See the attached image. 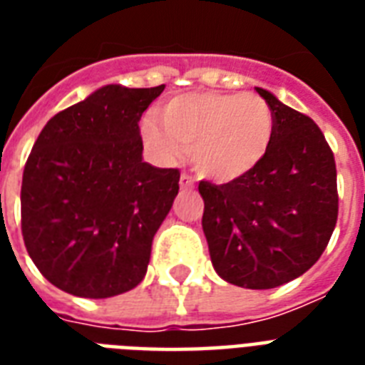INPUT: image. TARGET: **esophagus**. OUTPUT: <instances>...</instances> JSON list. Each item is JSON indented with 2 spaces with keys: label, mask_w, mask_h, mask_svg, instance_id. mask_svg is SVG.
Here are the masks:
<instances>
[{
  "label": "esophagus",
  "mask_w": 365,
  "mask_h": 365,
  "mask_svg": "<svg viewBox=\"0 0 365 365\" xmlns=\"http://www.w3.org/2000/svg\"><path fill=\"white\" fill-rule=\"evenodd\" d=\"M195 182L193 178L187 176V174H182V178H180V187L182 189H193Z\"/></svg>",
  "instance_id": "1"
}]
</instances>
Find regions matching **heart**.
Here are the masks:
<instances>
[{
	"mask_svg": "<svg viewBox=\"0 0 365 365\" xmlns=\"http://www.w3.org/2000/svg\"><path fill=\"white\" fill-rule=\"evenodd\" d=\"M159 119L145 117L140 126L149 153L174 163L191 149L195 168L220 183L254 172L274 140V115L255 94H180L160 106Z\"/></svg>",
	"mask_w": 365,
	"mask_h": 365,
	"instance_id": "b5f03b06",
	"label": "heart"
}]
</instances>
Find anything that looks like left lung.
Here are the masks:
<instances>
[{
	"mask_svg": "<svg viewBox=\"0 0 365 365\" xmlns=\"http://www.w3.org/2000/svg\"><path fill=\"white\" fill-rule=\"evenodd\" d=\"M274 115L265 160L237 182L199 183L212 265L229 284L271 289L307 272L339 212L335 159L311 117L255 87Z\"/></svg>",
	"mask_w": 365,
	"mask_h": 365,
	"instance_id": "1",
	"label": "left lung"
}]
</instances>
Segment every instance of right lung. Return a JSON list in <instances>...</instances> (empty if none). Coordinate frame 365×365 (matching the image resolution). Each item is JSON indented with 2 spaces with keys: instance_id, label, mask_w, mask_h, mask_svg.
I'll list each match as a JSON object with an SVG mask.
<instances>
[{
  "instance_id": "right-lung-1",
  "label": "right lung",
  "mask_w": 365,
  "mask_h": 365,
  "mask_svg": "<svg viewBox=\"0 0 365 365\" xmlns=\"http://www.w3.org/2000/svg\"><path fill=\"white\" fill-rule=\"evenodd\" d=\"M165 85H106L37 136L20 191L22 237L48 282L106 299L136 288L180 170L143 163L140 119Z\"/></svg>"
}]
</instances>
